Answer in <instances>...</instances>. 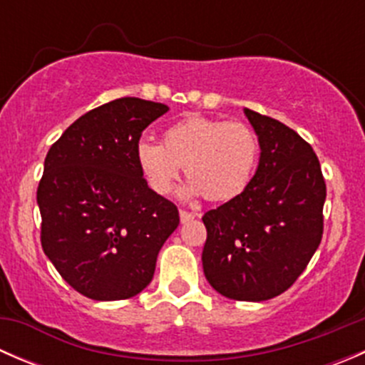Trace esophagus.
I'll return each mask as SVG.
<instances>
[{
    "label": "esophagus",
    "mask_w": 365,
    "mask_h": 365,
    "mask_svg": "<svg viewBox=\"0 0 365 365\" xmlns=\"http://www.w3.org/2000/svg\"><path fill=\"white\" fill-rule=\"evenodd\" d=\"M194 213L192 212H187V210H180V220H182V222H189V220H192L194 219Z\"/></svg>",
    "instance_id": "34e87169"
}]
</instances>
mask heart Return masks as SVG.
<instances>
[{"mask_svg":"<svg viewBox=\"0 0 365 365\" xmlns=\"http://www.w3.org/2000/svg\"><path fill=\"white\" fill-rule=\"evenodd\" d=\"M257 159L259 139L247 123L197 114L165 128L162 143L141 139L135 146L139 171L162 196L185 168L190 192L210 201L233 200L251 183Z\"/></svg>","mask_w":365,"mask_h":365,"instance_id":"obj_1","label":"heart"}]
</instances>
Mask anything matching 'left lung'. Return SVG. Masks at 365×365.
<instances>
[{
	"label": "left lung",
	"instance_id": "1",
	"mask_svg": "<svg viewBox=\"0 0 365 365\" xmlns=\"http://www.w3.org/2000/svg\"><path fill=\"white\" fill-rule=\"evenodd\" d=\"M261 146L247 189L203 215V270L220 295L274 298L300 277L323 237L327 185L314 150L279 120L245 109Z\"/></svg>",
	"mask_w": 365,
	"mask_h": 365
}]
</instances>
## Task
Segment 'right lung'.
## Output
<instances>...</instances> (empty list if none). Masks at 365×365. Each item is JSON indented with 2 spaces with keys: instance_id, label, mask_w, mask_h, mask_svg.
<instances>
[{
  "instance_id": "1",
  "label": "right lung",
  "mask_w": 365,
  "mask_h": 365,
  "mask_svg": "<svg viewBox=\"0 0 365 365\" xmlns=\"http://www.w3.org/2000/svg\"><path fill=\"white\" fill-rule=\"evenodd\" d=\"M164 113L159 102L116 98L77 118L47 152L36 189L40 242L91 300L141 293L180 224L176 205L150 189L135 160L143 130Z\"/></svg>"
}]
</instances>
